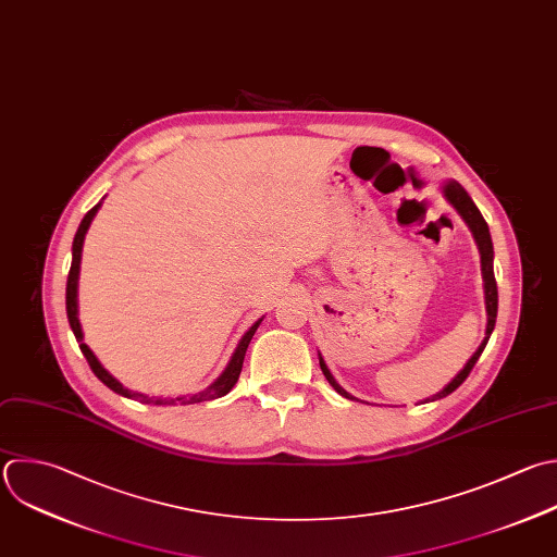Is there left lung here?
<instances>
[{
  "mask_svg": "<svg viewBox=\"0 0 557 557\" xmlns=\"http://www.w3.org/2000/svg\"><path fill=\"white\" fill-rule=\"evenodd\" d=\"M444 196L448 198V202L459 211V215L466 220V224L470 226V231H472V235H474V242H476V246H479V252H481V272H483V287H485V311H487V326H485V337H483V342H481V346L476 348V352L468 359V363L463 366V370L442 389V392H437L435 396H431V398H426L424 403H429V400H440V398H444V396H448L450 392H455L463 381H466V376L470 374V370L474 368V363H476V359L481 357V352H483V348H485V344H487V339H490V335H492V331H494V324H496V309H498V292H496V281H494V268H492V259H494V250H492V239H490V231H487V224H485V220H483V215L479 213V209L474 207V202L470 200V196L466 194V189L459 185V183H455V181H450V183H446L444 185ZM320 368H322V372H324V376H326V381L342 394V396H346V398H352L346 389H342L337 383H335V379H333V374L329 372V368H326V363L322 361V357H320Z\"/></svg>",
  "mask_w": 557,
  "mask_h": 557,
  "instance_id": "1",
  "label": "left lung"
}]
</instances>
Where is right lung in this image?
Masks as SVG:
<instances>
[{"instance_id": "obj_1", "label": "right lung", "mask_w": 557, "mask_h": 557, "mask_svg": "<svg viewBox=\"0 0 557 557\" xmlns=\"http://www.w3.org/2000/svg\"><path fill=\"white\" fill-rule=\"evenodd\" d=\"M98 209H100V205H96V207L83 218V222H81V226H78V233H76V237H74V248H72V255H74V257H72V268H70V276H67V318H70V326H72V331H74V335H76V339H78V344H81V350H83V355L87 357V361H89L94 374H96L107 387H111L113 392H117V394H122V396H128V398H141V400L154 403V405H174L176 400H178V403H202V400H211V398H220V396L228 394V392L233 389V385L237 383V379H239V372H242V366H244V357H246V348H248V344H250L255 331L259 329L261 320L255 322V324L248 329V333L242 337V342H239V346H237L233 359L228 361L226 370L220 374V379H218L213 385H209V387H207L205 392H200V394H194V396H189V398H176V400H174V398H172V400H168V398H148V396H144V394H135V392L126 389L117 379H113V376L102 368V363L96 359V355L91 352V348L85 344V339H83V329H81V320H78V274H81L83 242H85V235H87L89 224H91L94 215L98 213Z\"/></svg>"}]
</instances>
